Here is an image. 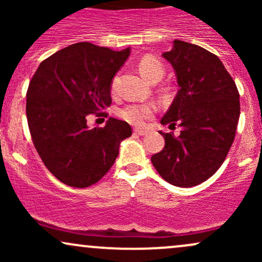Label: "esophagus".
Wrapping results in <instances>:
<instances>
[{"label": "esophagus", "mask_w": 262, "mask_h": 262, "mask_svg": "<svg viewBox=\"0 0 262 262\" xmlns=\"http://www.w3.org/2000/svg\"><path fill=\"white\" fill-rule=\"evenodd\" d=\"M134 133L138 134V135H140V137H144V135H146V133H148V132L144 130V129H134Z\"/></svg>", "instance_id": "obj_1"}]
</instances>
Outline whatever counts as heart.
I'll list each match as a JSON object with an SVG mask.
<instances>
[{"instance_id": "b5f03b06", "label": "heart", "mask_w": 262, "mask_h": 262, "mask_svg": "<svg viewBox=\"0 0 262 262\" xmlns=\"http://www.w3.org/2000/svg\"><path fill=\"white\" fill-rule=\"evenodd\" d=\"M138 69H139L141 76L146 81H149V82L161 80V77L165 74L164 65L154 56L149 55L143 56L140 59L139 64H138ZM114 89H116V82H113L112 85L113 91ZM155 111L156 108L154 104L149 103V102H146V103H134L122 108L119 111V117L124 119L125 122H128L129 124L140 127V125L144 124L146 119L151 118L154 116Z\"/></svg>"}]
</instances>
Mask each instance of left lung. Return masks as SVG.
<instances>
[{"instance_id":"1","label":"left lung","mask_w":262,"mask_h":262,"mask_svg":"<svg viewBox=\"0 0 262 262\" xmlns=\"http://www.w3.org/2000/svg\"><path fill=\"white\" fill-rule=\"evenodd\" d=\"M162 56L175 70L179 91L160 122L177 123L181 133L160 132L165 146L151 162L165 181L192 187L214 175L227 158L240 116L239 92L221 59L196 44L175 39Z\"/></svg>"}]
</instances>
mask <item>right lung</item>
Masks as SVG:
<instances>
[{
    "label": "right lung",
    "instance_id": "right-lung-1",
    "mask_svg": "<svg viewBox=\"0 0 262 262\" xmlns=\"http://www.w3.org/2000/svg\"><path fill=\"white\" fill-rule=\"evenodd\" d=\"M130 48L114 52L82 41L40 62L27 91L26 113L33 143L47 169L59 181L83 188L98 182L132 135L127 122L108 118L103 128L87 125L86 117L112 103L114 75Z\"/></svg>",
    "mask_w": 262,
    "mask_h": 262
}]
</instances>
